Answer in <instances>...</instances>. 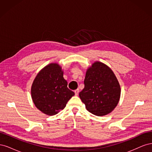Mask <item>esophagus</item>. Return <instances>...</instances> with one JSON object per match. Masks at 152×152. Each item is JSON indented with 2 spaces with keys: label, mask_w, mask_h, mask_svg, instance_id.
Segmentation results:
<instances>
[{
  "label": "esophagus",
  "mask_w": 152,
  "mask_h": 152,
  "mask_svg": "<svg viewBox=\"0 0 152 152\" xmlns=\"http://www.w3.org/2000/svg\"><path fill=\"white\" fill-rule=\"evenodd\" d=\"M74 93H75V94L76 96H77L78 94H79V89H77L75 90V91H74Z\"/></svg>",
  "instance_id": "1"
}]
</instances>
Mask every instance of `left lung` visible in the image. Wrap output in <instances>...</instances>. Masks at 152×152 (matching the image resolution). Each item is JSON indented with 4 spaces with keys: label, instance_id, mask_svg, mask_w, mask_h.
<instances>
[{
    "label": "left lung",
    "instance_id": "left-lung-1",
    "mask_svg": "<svg viewBox=\"0 0 152 152\" xmlns=\"http://www.w3.org/2000/svg\"><path fill=\"white\" fill-rule=\"evenodd\" d=\"M121 93L119 82L108 66L95 61L87 69L84 88L79 97L90 113L97 116L111 113L118 103Z\"/></svg>",
    "mask_w": 152,
    "mask_h": 152
}]
</instances>
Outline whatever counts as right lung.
Masks as SVG:
<instances>
[{
  "label": "right lung",
  "mask_w": 152,
  "mask_h": 152,
  "mask_svg": "<svg viewBox=\"0 0 152 152\" xmlns=\"http://www.w3.org/2000/svg\"><path fill=\"white\" fill-rule=\"evenodd\" d=\"M67 85L59 64L52 63L44 67L35 77L31 87V98L35 107L48 115L59 113L75 95Z\"/></svg>",
  "instance_id": "obj_1"
}]
</instances>
